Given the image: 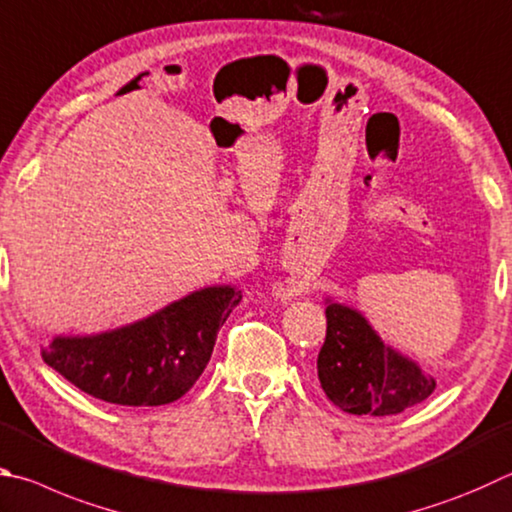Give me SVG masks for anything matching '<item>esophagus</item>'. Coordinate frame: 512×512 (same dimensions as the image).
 Returning <instances> with one entry per match:
<instances>
[{"label":"esophagus","mask_w":512,"mask_h":512,"mask_svg":"<svg viewBox=\"0 0 512 512\" xmlns=\"http://www.w3.org/2000/svg\"><path fill=\"white\" fill-rule=\"evenodd\" d=\"M300 293H302V286H297V284H288L286 288H282L284 297H293V295H300Z\"/></svg>","instance_id":"1"}]
</instances>
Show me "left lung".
Returning a JSON list of instances; mask_svg holds the SVG:
<instances>
[{"label":"left lung","instance_id":"1","mask_svg":"<svg viewBox=\"0 0 512 512\" xmlns=\"http://www.w3.org/2000/svg\"><path fill=\"white\" fill-rule=\"evenodd\" d=\"M318 378L333 405L349 414L389 416L423 403L436 380L380 340L360 311L327 302V338Z\"/></svg>","mask_w":512,"mask_h":512}]
</instances>
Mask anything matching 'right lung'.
<instances>
[{"instance_id": "1", "label": "right lung", "mask_w": 512, "mask_h": 512, "mask_svg": "<svg viewBox=\"0 0 512 512\" xmlns=\"http://www.w3.org/2000/svg\"><path fill=\"white\" fill-rule=\"evenodd\" d=\"M241 302L235 286H208L127 327L58 336L42 358L82 392L129 407L167 405L197 383L221 324Z\"/></svg>"}]
</instances>
